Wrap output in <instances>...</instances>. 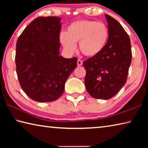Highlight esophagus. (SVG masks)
<instances>
[{
  "label": "esophagus",
  "mask_w": 148,
  "mask_h": 148,
  "mask_svg": "<svg viewBox=\"0 0 148 148\" xmlns=\"http://www.w3.org/2000/svg\"><path fill=\"white\" fill-rule=\"evenodd\" d=\"M77 66H82V64H83V61H82V60L78 59L77 61Z\"/></svg>",
  "instance_id": "esophagus-1"
}]
</instances>
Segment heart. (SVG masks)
Instances as JSON below:
<instances>
[{"label": "heart", "instance_id": "obj_1", "mask_svg": "<svg viewBox=\"0 0 148 148\" xmlns=\"http://www.w3.org/2000/svg\"><path fill=\"white\" fill-rule=\"evenodd\" d=\"M109 31L102 22L87 19L75 21L67 27L65 33H62L60 40L66 51L73 53L76 44L79 42L82 53L92 57L98 56L106 46L108 40Z\"/></svg>", "mask_w": 148, "mask_h": 148}]
</instances>
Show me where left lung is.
<instances>
[{
	"mask_svg": "<svg viewBox=\"0 0 148 148\" xmlns=\"http://www.w3.org/2000/svg\"><path fill=\"white\" fill-rule=\"evenodd\" d=\"M109 31L106 46L98 56L84 62L85 85L93 98L108 100L115 96L127 82L132 60L129 35L118 21L105 14Z\"/></svg>",
	"mask_w": 148,
	"mask_h": 148,
	"instance_id": "obj_1",
	"label": "left lung"
}]
</instances>
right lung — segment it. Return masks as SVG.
<instances>
[{"label":"right lung","instance_id":"1","mask_svg":"<svg viewBox=\"0 0 148 148\" xmlns=\"http://www.w3.org/2000/svg\"><path fill=\"white\" fill-rule=\"evenodd\" d=\"M61 18L39 17L34 19L17 39L16 72L22 89L33 101L58 99L64 84L77 67L76 57L59 55Z\"/></svg>","mask_w":148,"mask_h":148}]
</instances>
